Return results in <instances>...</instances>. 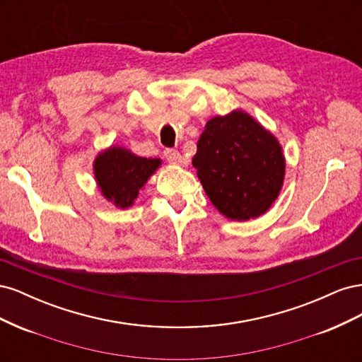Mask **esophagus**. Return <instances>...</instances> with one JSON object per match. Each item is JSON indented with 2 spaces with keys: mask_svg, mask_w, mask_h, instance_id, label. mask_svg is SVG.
<instances>
[{
  "mask_svg": "<svg viewBox=\"0 0 362 362\" xmlns=\"http://www.w3.org/2000/svg\"><path fill=\"white\" fill-rule=\"evenodd\" d=\"M163 156L169 163H173V164H181L182 163V157L177 149H164Z\"/></svg>",
  "mask_w": 362,
  "mask_h": 362,
  "instance_id": "34e87169",
  "label": "esophagus"
}]
</instances>
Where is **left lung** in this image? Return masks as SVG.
<instances>
[{
  "label": "left lung",
  "instance_id": "obj_1",
  "mask_svg": "<svg viewBox=\"0 0 362 362\" xmlns=\"http://www.w3.org/2000/svg\"><path fill=\"white\" fill-rule=\"evenodd\" d=\"M192 163L208 198L231 221L266 213L286 172L278 140L243 112L208 120Z\"/></svg>",
  "mask_w": 362,
  "mask_h": 362
}]
</instances>
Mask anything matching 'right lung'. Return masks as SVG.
I'll return each mask as SVG.
<instances>
[{
  "label": "right lung",
  "instance_id": "obj_1",
  "mask_svg": "<svg viewBox=\"0 0 362 362\" xmlns=\"http://www.w3.org/2000/svg\"><path fill=\"white\" fill-rule=\"evenodd\" d=\"M160 164L157 158H141L124 148H110L95 160V177L105 198L125 208L134 202Z\"/></svg>",
  "mask_w": 362,
  "mask_h": 362
}]
</instances>
